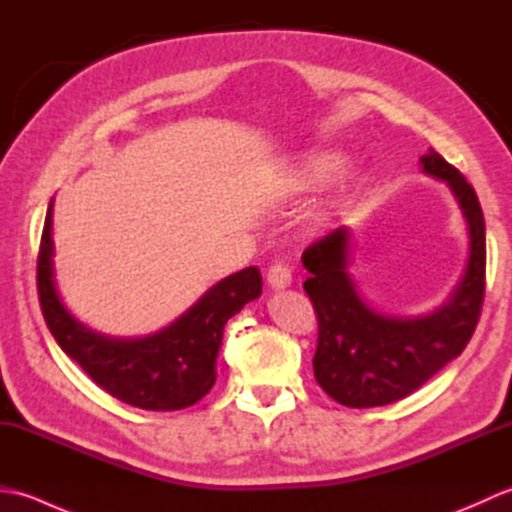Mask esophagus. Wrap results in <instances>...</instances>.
I'll return each instance as SVG.
<instances>
[{"label": "esophagus", "mask_w": 512, "mask_h": 512, "mask_svg": "<svg viewBox=\"0 0 512 512\" xmlns=\"http://www.w3.org/2000/svg\"><path fill=\"white\" fill-rule=\"evenodd\" d=\"M266 279H268V284L273 286V288H277V290L279 288H286V286H290V281H292L290 268L284 262H275L273 266L268 268Z\"/></svg>", "instance_id": "34e87169"}]
</instances>
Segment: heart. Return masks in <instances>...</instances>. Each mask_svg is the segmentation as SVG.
I'll use <instances>...</instances> for the list:
<instances>
[{
    "label": "heart",
    "mask_w": 512,
    "mask_h": 512,
    "mask_svg": "<svg viewBox=\"0 0 512 512\" xmlns=\"http://www.w3.org/2000/svg\"><path fill=\"white\" fill-rule=\"evenodd\" d=\"M336 167H339V160H336V156H330V154L312 156V158L303 162V167L299 169L297 184L303 189L319 187V184H323L325 180L332 176Z\"/></svg>",
    "instance_id": "b5f03b06"
}]
</instances>
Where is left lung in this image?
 <instances>
[{
	"label": "left lung",
	"mask_w": 512,
	"mask_h": 512,
	"mask_svg": "<svg viewBox=\"0 0 512 512\" xmlns=\"http://www.w3.org/2000/svg\"><path fill=\"white\" fill-rule=\"evenodd\" d=\"M420 162L424 171L449 184L471 235L466 273L440 310L420 319H391L369 308L345 270L350 255L347 228L317 239L301 255L310 273L303 290L319 321L314 378L325 394L345 407H380L413 394L462 354L480 321L486 288V226L480 200L462 173L433 149Z\"/></svg>",
	"instance_id": "1"
}]
</instances>
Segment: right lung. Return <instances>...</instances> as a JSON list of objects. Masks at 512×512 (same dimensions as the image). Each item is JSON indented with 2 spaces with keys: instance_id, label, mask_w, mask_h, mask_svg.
Listing matches in <instances>:
<instances>
[{
  "instance_id": "1",
  "label": "right lung",
  "mask_w": 512,
  "mask_h": 512,
  "mask_svg": "<svg viewBox=\"0 0 512 512\" xmlns=\"http://www.w3.org/2000/svg\"><path fill=\"white\" fill-rule=\"evenodd\" d=\"M52 202L37 257V290L43 319L72 361L96 385L132 407L176 411L191 407L215 385V358L226 321L262 295V275L244 268L222 279L195 306L147 339L118 341L85 328L63 308L52 279Z\"/></svg>"
}]
</instances>
